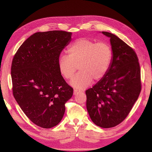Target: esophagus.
<instances>
[{
	"label": "esophagus",
	"instance_id": "esophagus-1",
	"mask_svg": "<svg viewBox=\"0 0 152 152\" xmlns=\"http://www.w3.org/2000/svg\"><path fill=\"white\" fill-rule=\"evenodd\" d=\"M80 92H81L80 91H79V90H76V89H75L74 91H73V94H74V95H77L78 94L80 93Z\"/></svg>",
	"mask_w": 152,
	"mask_h": 152
}]
</instances>
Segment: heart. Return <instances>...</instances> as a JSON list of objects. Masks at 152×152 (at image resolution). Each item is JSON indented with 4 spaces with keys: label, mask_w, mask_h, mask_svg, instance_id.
Wrapping results in <instances>:
<instances>
[{
    "label": "heart",
    "mask_w": 152,
    "mask_h": 152,
    "mask_svg": "<svg viewBox=\"0 0 152 152\" xmlns=\"http://www.w3.org/2000/svg\"><path fill=\"white\" fill-rule=\"evenodd\" d=\"M68 56L62 55L58 60L61 75L66 80L74 76L78 66L79 73L71 81L78 89L88 87L93 80L99 81L107 74L112 59V50L104 42L82 38L74 41L67 49Z\"/></svg>",
    "instance_id": "heart-1"
}]
</instances>
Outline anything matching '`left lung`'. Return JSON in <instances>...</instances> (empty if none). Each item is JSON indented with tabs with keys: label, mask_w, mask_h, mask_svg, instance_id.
I'll return each instance as SVG.
<instances>
[{
	"label": "left lung",
	"mask_w": 152,
	"mask_h": 152,
	"mask_svg": "<svg viewBox=\"0 0 152 152\" xmlns=\"http://www.w3.org/2000/svg\"><path fill=\"white\" fill-rule=\"evenodd\" d=\"M102 34L110 38L112 59L107 74L86 91V107L94 124L110 128L126 118L138 98L141 71L134 50L115 35Z\"/></svg>",
	"instance_id": "obj_1"
}]
</instances>
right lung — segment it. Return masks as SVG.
Instances as JSON below:
<instances>
[{
	"label": "right lung",
	"instance_id": "obj_1",
	"mask_svg": "<svg viewBox=\"0 0 152 152\" xmlns=\"http://www.w3.org/2000/svg\"><path fill=\"white\" fill-rule=\"evenodd\" d=\"M72 33L37 32L22 44L11 66L13 95L23 112L37 126L51 128L61 122L73 89L58 68L59 57Z\"/></svg>",
	"mask_w": 152,
	"mask_h": 152
}]
</instances>
